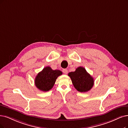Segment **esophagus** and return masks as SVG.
<instances>
[{
	"mask_svg": "<svg viewBox=\"0 0 128 128\" xmlns=\"http://www.w3.org/2000/svg\"><path fill=\"white\" fill-rule=\"evenodd\" d=\"M63 72L65 74H66L68 73V70L67 69H63Z\"/></svg>",
	"mask_w": 128,
	"mask_h": 128,
	"instance_id": "obj_1",
	"label": "esophagus"
}]
</instances>
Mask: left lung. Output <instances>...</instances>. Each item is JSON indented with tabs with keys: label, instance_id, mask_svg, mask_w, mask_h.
Masks as SVG:
<instances>
[{
	"label": "left lung",
	"instance_id": "8db88e82",
	"mask_svg": "<svg viewBox=\"0 0 128 128\" xmlns=\"http://www.w3.org/2000/svg\"><path fill=\"white\" fill-rule=\"evenodd\" d=\"M71 78L74 88L80 92L90 90L94 85V79L83 67L78 68L75 71L68 74Z\"/></svg>",
	"mask_w": 128,
	"mask_h": 128
}]
</instances>
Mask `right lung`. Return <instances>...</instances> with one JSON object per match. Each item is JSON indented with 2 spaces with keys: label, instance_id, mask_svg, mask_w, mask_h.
<instances>
[{
  "label": "right lung",
  "instance_id": "add662e5",
  "mask_svg": "<svg viewBox=\"0 0 128 128\" xmlns=\"http://www.w3.org/2000/svg\"><path fill=\"white\" fill-rule=\"evenodd\" d=\"M62 74L60 70H53L50 67L46 66L37 75L35 79V86L42 91H48L53 88L57 78Z\"/></svg>",
  "mask_w": 128,
  "mask_h": 128
}]
</instances>
